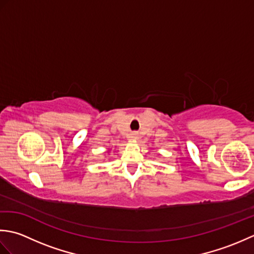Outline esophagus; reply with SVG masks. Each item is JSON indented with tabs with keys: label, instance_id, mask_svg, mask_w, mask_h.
Masks as SVG:
<instances>
[{
	"label": "esophagus",
	"instance_id": "esophagus-1",
	"mask_svg": "<svg viewBox=\"0 0 254 254\" xmlns=\"http://www.w3.org/2000/svg\"><path fill=\"white\" fill-rule=\"evenodd\" d=\"M130 137H131V139H133V141H136V139L138 138V134L136 132L135 133H132Z\"/></svg>",
	"mask_w": 254,
	"mask_h": 254
}]
</instances>
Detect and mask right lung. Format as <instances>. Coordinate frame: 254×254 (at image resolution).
Returning <instances> with one entry per match:
<instances>
[{"instance_id": "add662e5", "label": "right lung", "mask_w": 254, "mask_h": 254, "mask_svg": "<svg viewBox=\"0 0 254 254\" xmlns=\"http://www.w3.org/2000/svg\"><path fill=\"white\" fill-rule=\"evenodd\" d=\"M110 152V149H108V153H109Z\"/></svg>"}]
</instances>
